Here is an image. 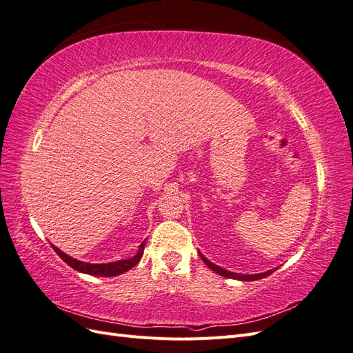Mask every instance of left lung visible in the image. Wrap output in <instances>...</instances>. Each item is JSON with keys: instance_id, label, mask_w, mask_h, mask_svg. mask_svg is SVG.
Masks as SVG:
<instances>
[{"instance_id": "1", "label": "left lung", "mask_w": 353, "mask_h": 353, "mask_svg": "<svg viewBox=\"0 0 353 353\" xmlns=\"http://www.w3.org/2000/svg\"><path fill=\"white\" fill-rule=\"evenodd\" d=\"M199 254H200L201 261L205 262L212 271H215L216 274H219V275H222V276H227V279H234V280H240V281H254V280L265 279V276H268V275H271L274 271H276V268H274V270H270V271L262 272V274H249V275L236 274V272H230V271H227V270H223V268H221V266H218V265H215V263H212V262L208 261V259L205 258V256H203L200 252H199Z\"/></svg>"}]
</instances>
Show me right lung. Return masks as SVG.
<instances>
[{
	"instance_id": "obj_1",
	"label": "right lung",
	"mask_w": 353,
	"mask_h": 353,
	"mask_svg": "<svg viewBox=\"0 0 353 353\" xmlns=\"http://www.w3.org/2000/svg\"><path fill=\"white\" fill-rule=\"evenodd\" d=\"M144 245H145V240L140 244V249H138L137 254L132 256L130 259H122L117 262H110V263H88V262H82L78 259L70 258L69 254L63 253L60 249H57L56 245H52V249L60 256V258L65 261L70 268H73L74 271H79L83 274H90V275H97V276H114V275H121L126 271H130L131 268L141 261L143 253H144Z\"/></svg>"
}]
</instances>
